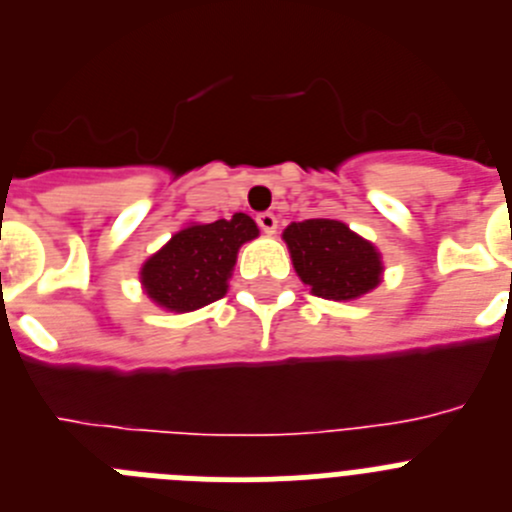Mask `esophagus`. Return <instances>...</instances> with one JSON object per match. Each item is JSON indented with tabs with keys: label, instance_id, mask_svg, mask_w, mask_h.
<instances>
[{
	"label": "esophagus",
	"instance_id": "1",
	"mask_svg": "<svg viewBox=\"0 0 512 512\" xmlns=\"http://www.w3.org/2000/svg\"><path fill=\"white\" fill-rule=\"evenodd\" d=\"M256 223H259V228L264 230V233H277V225H279V220H277V215H274V212H261L259 217H256Z\"/></svg>",
	"mask_w": 512,
	"mask_h": 512
}]
</instances>
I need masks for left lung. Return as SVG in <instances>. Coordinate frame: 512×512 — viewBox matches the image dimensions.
<instances>
[{"label": "left lung", "mask_w": 512, "mask_h": 512, "mask_svg": "<svg viewBox=\"0 0 512 512\" xmlns=\"http://www.w3.org/2000/svg\"><path fill=\"white\" fill-rule=\"evenodd\" d=\"M282 241L287 243L297 277L323 300H359L382 282V253L341 220L312 217L289 223Z\"/></svg>", "instance_id": "8db88e82"}]
</instances>
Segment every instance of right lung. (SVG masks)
I'll return each mask as SVG.
<instances>
[{
	"label": "right lung",
	"instance_id": "obj_1",
	"mask_svg": "<svg viewBox=\"0 0 512 512\" xmlns=\"http://www.w3.org/2000/svg\"><path fill=\"white\" fill-rule=\"evenodd\" d=\"M259 235L246 212L230 220L189 223L171 235L140 266V287L153 305L169 312H194L228 292L243 243Z\"/></svg>",
	"mask_w": 512,
	"mask_h": 512
}]
</instances>
